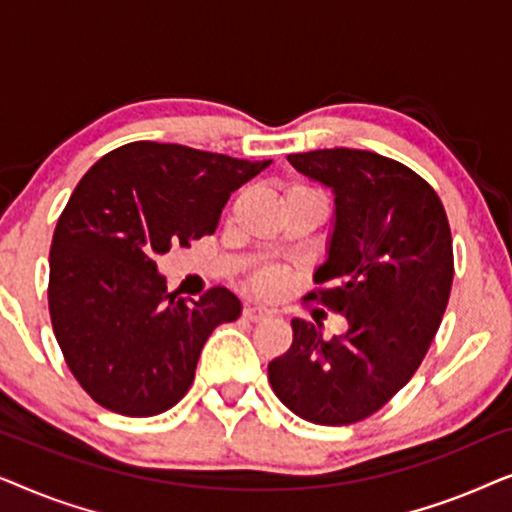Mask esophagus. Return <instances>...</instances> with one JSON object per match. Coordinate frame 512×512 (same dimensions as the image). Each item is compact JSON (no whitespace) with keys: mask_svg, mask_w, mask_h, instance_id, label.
<instances>
[{"mask_svg":"<svg viewBox=\"0 0 512 512\" xmlns=\"http://www.w3.org/2000/svg\"><path fill=\"white\" fill-rule=\"evenodd\" d=\"M242 314L247 321H263L270 317V310H265V307H258V305H244Z\"/></svg>","mask_w":512,"mask_h":512,"instance_id":"34e87169","label":"esophagus"}]
</instances>
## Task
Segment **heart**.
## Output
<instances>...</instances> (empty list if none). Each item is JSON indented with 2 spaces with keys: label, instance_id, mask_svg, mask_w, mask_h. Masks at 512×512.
I'll return each instance as SVG.
<instances>
[{
  "label": "heart",
  "instance_id": "obj_1",
  "mask_svg": "<svg viewBox=\"0 0 512 512\" xmlns=\"http://www.w3.org/2000/svg\"><path fill=\"white\" fill-rule=\"evenodd\" d=\"M293 191H312V188L293 186L286 193H293ZM277 286H279V279L275 275H258L254 282H251V289H254L256 293H261V296H270V293H275Z\"/></svg>",
  "mask_w": 512,
  "mask_h": 512
}]
</instances>
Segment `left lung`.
<instances>
[{"label": "left lung", "instance_id": "left-lung-1", "mask_svg": "<svg viewBox=\"0 0 512 512\" xmlns=\"http://www.w3.org/2000/svg\"><path fill=\"white\" fill-rule=\"evenodd\" d=\"M300 174L335 195L326 261L307 293L347 319L324 340L321 324L293 319L289 352L268 366L279 401L312 424L361 422L398 394L436 338L450 300L454 258L443 202L396 160L359 149L291 153Z\"/></svg>", "mask_w": 512, "mask_h": 512}]
</instances>
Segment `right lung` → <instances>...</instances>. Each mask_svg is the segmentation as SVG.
Masks as SVG:
<instances>
[{
  "instance_id": "1",
  "label": "right lung",
  "mask_w": 512,
  "mask_h": 512,
  "mask_svg": "<svg viewBox=\"0 0 512 512\" xmlns=\"http://www.w3.org/2000/svg\"><path fill=\"white\" fill-rule=\"evenodd\" d=\"M270 163L132 142L83 174L53 233L48 310L69 370L102 408L170 410L214 328L240 317L223 286L191 303L167 293L156 256L212 235L230 193Z\"/></svg>"
}]
</instances>
